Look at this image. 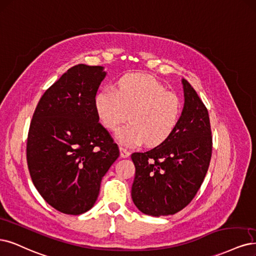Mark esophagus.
Segmentation results:
<instances>
[{
    "instance_id": "esophagus-1",
    "label": "esophagus",
    "mask_w": 256,
    "mask_h": 256,
    "mask_svg": "<svg viewBox=\"0 0 256 256\" xmlns=\"http://www.w3.org/2000/svg\"><path fill=\"white\" fill-rule=\"evenodd\" d=\"M120 156L122 158H128L130 156V152L127 150V149L120 147Z\"/></svg>"
}]
</instances>
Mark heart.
I'll use <instances>...</instances> for the list:
<instances>
[{
    "label": "heart",
    "mask_w": 256,
    "mask_h": 256,
    "mask_svg": "<svg viewBox=\"0 0 256 256\" xmlns=\"http://www.w3.org/2000/svg\"><path fill=\"white\" fill-rule=\"evenodd\" d=\"M94 108L102 125L109 130L116 129L129 112L130 122L116 132L126 146L162 144L177 127L181 113L177 96L146 74H127L118 80L116 90L111 86L100 90Z\"/></svg>",
    "instance_id": "heart-1"
}]
</instances>
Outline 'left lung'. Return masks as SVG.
<instances>
[{
	"label": "left lung",
	"instance_id": "obj_1",
	"mask_svg": "<svg viewBox=\"0 0 256 256\" xmlns=\"http://www.w3.org/2000/svg\"><path fill=\"white\" fill-rule=\"evenodd\" d=\"M184 107L178 125L165 142L145 152H134L136 177L131 197L150 216L178 213L196 196L212 156L208 109L188 80L182 79Z\"/></svg>",
	"mask_w": 256,
	"mask_h": 256
}]
</instances>
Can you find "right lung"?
<instances>
[{
	"label": "right lung",
	"mask_w": 256,
	"mask_h": 256,
	"mask_svg": "<svg viewBox=\"0 0 256 256\" xmlns=\"http://www.w3.org/2000/svg\"><path fill=\"white\" fill-rule=\"evenodd\" d=\"M104 77L100 66L68 68L44 92L30 126L26 158L32 183L50 206L68 215L94 206L102 177L120 156L94 108Z\"/></svg>",
	"instance_id": "1"
}]
</instances>
